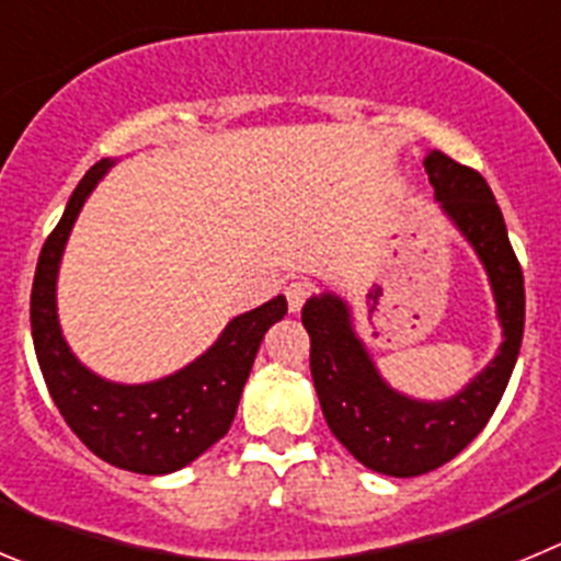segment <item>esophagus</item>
Returning <instances> with one entry per match:
<instances>
[{
    "label": "esophagus",
    "instance_id": "esophagus-1",
    "mask_svg": "<svg viewBox=\"0 0 561 561\" xmlns=\"http://www.w3.org/2000/svg\"><path fill=\"white\" fill-rule=\"evenodd\" d=\"M311 289L309 284H304V280H291L289 286H286V300H289V311L291 314H297V311L304 309V304L309 300Z\"/></svg>",
    "mask_w": 561,
    "mask_h": 561
}]
</instances>
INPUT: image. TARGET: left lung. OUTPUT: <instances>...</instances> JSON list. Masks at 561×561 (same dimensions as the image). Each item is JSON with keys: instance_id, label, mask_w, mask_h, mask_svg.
Masks as SVG:
<instances>
[{"instance_id": "left-lung-1", "label": "left lung", "mask_w": 561, "mask_h": 561, "mask_svg": "<svg viewBox=\"0 0 561 561\" xmlns=\"http://www.w3.org/2000/svg\"><path fill=\"white\" fill-rule=\"evenodd\" d=\"M424 171L440 213L469 241L492 286L503 329L494 359L449 399H413L390 388L354 314L336 291L311 295L304 325L311 336V379L331 433L362 466L390 478L433 472L478 438L489 424L517 365L525 329L523 270L505 232L492 187L447 153H424Z\"/></svg>"}]
</instances>
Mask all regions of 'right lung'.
<instances>
[{"instance_id": "obj_1", "label": "right lung", "mask_w": 561, "mask_h": 561, "mask_svg": "<svg viewBox=\"0 0 561 561\" xmlns=\"http://www.w3.org/2000/svg\"><path fill=\"white\" fill-rule=\"evenodd\" d=\"M114 162L101 160L83 173L61 221L44 241L30 295V329L38 368L69 430L117 469L171 474L227 435L261 340L284 320L286 297L277 295L232 317L205 354L162 379L121 385L89 370L72 354L58 323V270L78 213Z\"/></svg>"}]
</instances>
